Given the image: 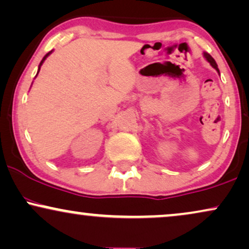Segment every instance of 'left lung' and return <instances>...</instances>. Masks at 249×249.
Segmentation results:
<instances>
[{"mask_svg": "<svg viewBox=\"0 0 249 249\" xmlns=\"http://www.w3.org/2000/svg\"><path fill=\"white\" fill-rule=\"evenodd\" d=\"M204 57L207 58V61L210 63V65H212L213 68H215L216 70H217V72H218V73H219V70H218V68H217V64H216V62H215V59H213L209 54H207V53H204Z\"/></svg>", "mask_w": 249, "mask_h": 249, "instance_id": "left-lung-1", "label": "left lung"}]
</instances>
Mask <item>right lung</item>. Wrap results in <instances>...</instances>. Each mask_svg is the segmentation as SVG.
I'll return each mask as SVG.
<instances>
[{"mask_svg": "<svg viewBox=\"0 0 249 249\" xmlns=\"http://www.w3.org/2000/svg\"><path fill=\"white\" fill-rule=\"evenodd\" d=\"M50 53H52V52H49V53H48V54H47V55L45 56V57H43V58H42V61H41V63H40V65H39V71H40V67H41V65H42V63H43V62H45V59H46L47 57H48V56H49V54H50ZM39 71H37V73H39Z\"/></svg>", "mask_w": 249, "mask_h": 249, "instance_id": "add662e5", "label": "right lung"}]
</instances>
